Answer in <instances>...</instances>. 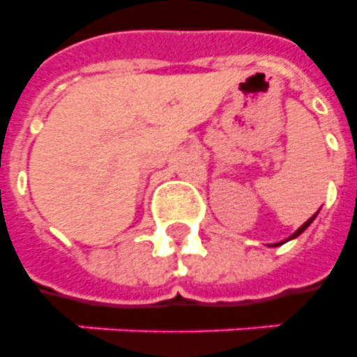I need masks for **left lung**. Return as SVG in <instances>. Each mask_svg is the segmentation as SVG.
Returning a JSON list of instances; mask_svg holds the SVG:
<instances>
[{
	"instance_id": "left-lung-1",
	"label": "left lung",
	"mask_w": 357,
	"mask_h": 357,
	"mask_svg": "<svg viewBox=\"0 0 357 357\" xmlns=\"http://www.w3.org/2000/svg\"><path fill=\"white\" fill-rule=\"evenodd\" d=\"M313 218H315V215H313V217H311L310 220H307V222H304V224H302V226H300V228L296 229V231H294V234L291 235V237H289V238H294V237H298V235L302 234V231H304V229L307 228V226H310V224H311V220H313ZM289 238H287V241H289ZM280 244H283V243H280ZM274 246H278V244H274Z\"/></svg>"
}]
</instances>
